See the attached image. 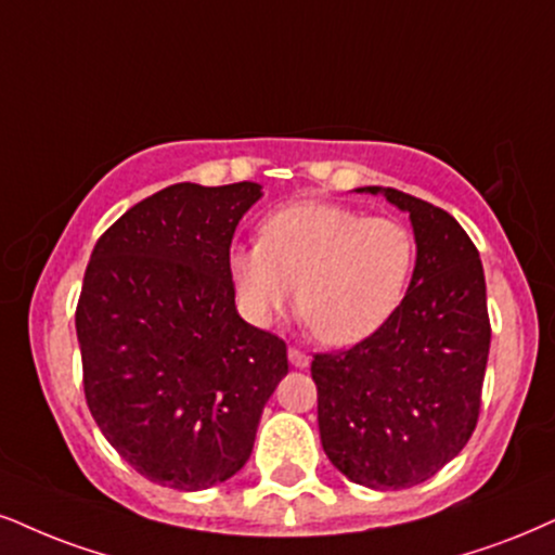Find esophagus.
I'll use <instances>...</instances> for the list:
<instances>
[{
    "mask_svg": "<svg viewBox=\"0 0 555 555\" xmlns=\"http://www.w3.org/2000/svg\"><path fill=\"white\" fill-rule=\"evenodd\" d=\"M288 360H291L293 367H309V362H311L309 354L296 350V347H291V350H288Z\"/></svg>",
    "mask_w": 555,
    "mask_h": 555,
    "instance_id": "esophagus-1",
    "label": "esophagus"
}]
</instances>
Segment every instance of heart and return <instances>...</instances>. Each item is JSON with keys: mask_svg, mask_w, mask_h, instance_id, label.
<instances>
[{"mask_svg": "<svg viewBox=\"0 0 555 555\" xmlns=\"http://www.w3.org/2000/svg\"><path fill=\"white\" fill-rule=\"evenodd\" d=\"M416 238L399 218L337 203L300 201L270 214L259 244L225 257L238 309L251 324H272L296 298L313 337L350 347L393 317L412 285Z\"/></svg>", "mask_w": 555, "mask_h": 555, "instance_id": "b5f03b06", "label": "heart"}]
</instances>
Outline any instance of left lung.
Segmentation results:
<instances>
[{
  "mask_svg": "<svg viewBox=\"0 0 555 555\" xmlns=\"http://www.w3.org/2000/svg\"><path fill=\"white\" fill-rule=\"evenodd\" d=\"M409 214L416 267L401 306L373 337L317 354L324 453L367 489H409L466 448L489 360L487 280L453 216L393 188H358Z\"/></svg>",
  "mask_w": 555,
  "mask_h": 555,
  "instance_id": "obj_1",
  "label": "left lung"
}]
</instances>
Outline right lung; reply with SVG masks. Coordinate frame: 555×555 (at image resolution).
I'll list each match as a JSON object with an SVG mask.
<instances>
[{"instance_id":"add662e5","label":"right lung","mask_w":555,"mask_h":555,"mask_svg":"<svg viewBox=\"0 0 555 555\" xmlns=\"http://www.w3.org/2000/svg\"><path fill=\"white\" fill-rule=\"evenodd\" d=\"M262 184H169L115 221L77 306L85 396L107 442L149 481L197 491L249 461L288 373L275 334L238 317L225 257Z\"/></svg>"}]
</instances>
